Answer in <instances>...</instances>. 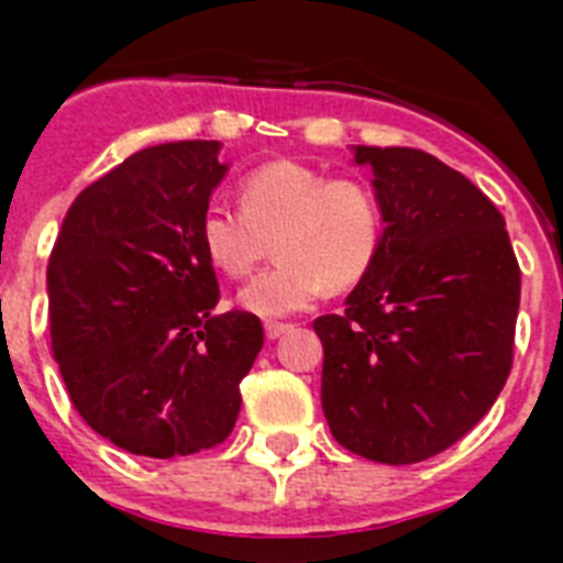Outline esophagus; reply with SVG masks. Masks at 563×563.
<instances>
[{
	"mask_svg": "<svg viewBox=\"0 0 563 563\" xmlns=\"http://www.w3.org/2000/svg\"><path fill=\"white\" fill-rule=\"evenodd\" d=\"M288 329H291V325H288V322L268 320V322H266V336H268V340H277V336H283V334H286Z\"/></svg>",
	"mask_w": 563,
	"mask_h": 563,
	"instance_id": "1",
	"label": "esophagus"
}]
</instances>
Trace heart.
I'll list each match as a JSON object with an SVG mask.
<instances>
[{
	"label": "heart",
	"mask_w": 563,
	"mask_h": 563,
	"mask_svg": "<svg viewBox=\"0 0 563 563\" xmlns=\"http://www.w3.org/2000/svg\"><path fill=\"white\" fill-rule=\"evenodd\" d=\"M238 203L241 212H203L200 249L221 275L243 280L272 243L277 266L241 291V306L257 317L295 314L325 288L356 286L383 249V203L368 180L329 178L300 161H272L241 180Z\"/></svg>",
	"instance_id": "heart-1"
}]
</instances>
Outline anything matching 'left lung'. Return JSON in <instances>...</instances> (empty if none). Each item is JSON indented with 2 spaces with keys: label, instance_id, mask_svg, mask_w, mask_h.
<instances>
[{
  "label": "left lung",
  "instance_id": "8db88e82",
  "mask_svg": "<svg viewBox=\"0 0 563 563\" xmlns=\"http://www.w3.org/2000/svg\"><path fill=\"white\" fill-rule=\"evenodd\" d=\"M385 214L383 249L342 314L314 320L322 410L345 451L413 464L448 451L505 388L521 272L476 184L410 146H356Z\"/></svg>",
  "mask_w": 563,
  "mask_h": 563
}]
</instances>
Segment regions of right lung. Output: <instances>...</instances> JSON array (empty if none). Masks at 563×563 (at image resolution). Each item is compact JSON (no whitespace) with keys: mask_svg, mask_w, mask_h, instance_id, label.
<instances>
[{"mask_svg":"<svg viewBox=\"0 0 563 563\" xmlns=\"http://www.w3.org/2000/svg\"><path fill=\"white\" fill-rule=\"evenodd\" d=\"M218 141L146 146L73 200L47 263L51 345L73 408L135 456L209 451L232 433L263 349L221 300L200 218L229 166Z\"/></svg>","mask_w":563,"mask_h":563,"instance_id":"1","label":"right lung"}]
</instances>
